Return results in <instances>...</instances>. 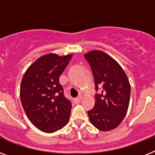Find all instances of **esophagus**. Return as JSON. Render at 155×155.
Instances as JSON below:
<instances>
[{
  "mask_svg": "<svg viewBox=\"0 0 155 155\" xmlns=\"http://www.w3.org/2000/svg\"><path fill=\"white\" fill-rule=\"evenodd\" d=\"M81 100H82V97L81 96H79L78 97H76V98H75V99H74V102H75V103H79V102L81 101Z\"/></svg>",
  "mask_w": 155,
  "mask_h": 155,
  "instance_id": "1",
  "label": "esophagus"
}]
</instances>
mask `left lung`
<instances>
[{
	"mask_svg": "<svg viewBox=\"0 0 155 155\" xmlns=\"http://www.w3.org/2000/svg\"><path fill=\"white\" fill-rule=\"evenodd\" d=\"M94 76L95 95L94 108L87 111L90 121L101 131H109L122 122L127 112L130 84L126 74L115 60L101 51L84 54Z\"/></svg>",
	"mask_w": 155,
	"mask_h": 155,
	"instance_id": "1",
	"label": "left lung"
}]
</instances>
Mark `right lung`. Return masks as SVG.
Here are the masks:
<instances>
[{"mask_svg":"<svg viewBox=\"0 0 155 155\" xmlns=\"http://www.w3.org/2000/svg\"><path fill=\"white\" fill-rule=\"evenodd\" d=\"M72 54H48L39 58L24 74L21 102L28 118L37 129L54 133L67 124L72 104L64 96L59 77Z\"/></svg>","mask_w":155,"mask_h":155,"instance_id":"right-lung-1","label":"right lung"}]
</instances>
